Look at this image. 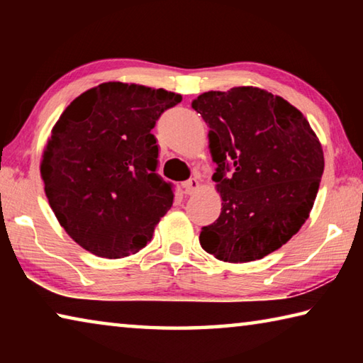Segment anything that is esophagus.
I'll list each match as a JSON object with an SVG mask.
<instances>
[{
  "mask_svg": "<svg viewBox=\"0 0 363 363\" xmlns=\"http://www.w3.org/2000/svg\"><path fill=\"white\" fill-rule=\"evenodd\" d=\"M182 186H184V190H186L187 195H192V194L196 192V190H199L200 182H199V179H196V177H192V179L184 182Z\"/></svg>",
  "mask_w": 363,
  "mask_h": 363,
  "instance_id": "1",
  "label": "esophagus"
}]
</instances>
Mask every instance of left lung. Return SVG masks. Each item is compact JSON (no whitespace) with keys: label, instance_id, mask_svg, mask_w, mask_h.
Returning <instances> with one entry per match:
<instances>
[{"label":"left lung","instance_id":"1","mask_svg":"<svg viewBox=\"0 0 363 363\" xmlns=\"http://www.w3.org/2000/svg\"><path fill=\"white\" fill-rule=\"evenodd\" d=\"M192 108L210 126L219 218L200 245L225 262L262 259L309 218L323 174V150L309 121L284 97L253 86L208 91Z\"/></svg>","mask_w":363,"mask_h":363}]
</instances>
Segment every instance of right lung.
<instances>
[{
	"label": "right lung",
	"mask_w": 363,
	"mask_h": 363,
	"mask_svg": "<svg viewBox=\"0 0 363 363\" xmlns=\"http://www.w3.org/2000/svg\"><path fill=\"white\" fill-rule=\"evenodd\" d=\"M181 94L108 82L64 110L43 152L41 177L60 225L101 257L138 253L173 205V184L157 173L150 133Z\"/></svg>",
	"instance_id": "right-lung-1"
}]
</instances>
